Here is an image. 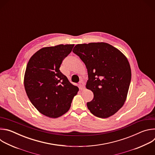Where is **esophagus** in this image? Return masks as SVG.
Wrapping results in <instances>:
<instances>
[{"mask_svg": "<svg viewBox=\"0 0 155 155\" xmlns=\"http://www.w3.org/2000/svg\"><path fill=\"white\" fill-rule=\"evenodd\" d=\"M79 87H80V89L81 90H83L84 88H85V86H84V83L83 82V81H81L80 82V83H79Z\"/></svg>", "mask_w": 155, "mask_h": 155, "instance_id": "1", "label": "esophagus"}]
</instances>
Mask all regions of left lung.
Returning a JSON list of instances; mask_svg holds the SVG:
<instances>
[{"label":"left lung","instance_id":"obj_1","mask_svg":"<svg viewBox=\"0 0 155 155\" xmlns=\"http://www.w3.org/2000/svg\"><path fill=\"white\" fill-rule=\"evenodd\" d=\"M84 63L88 80L86 87L94 94L87 102L91 114L105 118L123 107L131 80V71L126 56L107 43L78 44L72 51Z\"/></svg>","mask_w":155,"mask_h":155}]
</instances>
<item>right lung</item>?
<instances>
[{
	"mask_svg": "<svg viewBox=\"0 0 155 155\" xmlns=\"http://www.w3.org/2000/svg\"><path fill=\"white\" fill-rule=\"evenodd\" d=\"M74 45L43 48L29 59L25 75V87L33 105L43 115L58 118L69 110L78 87L59 70Z\"/></svg>",
	"mask_w": 155,
	"mask_h": 155,
	"instance_id": "obj_1",
	"label": "right lung"
}]
</instances>
